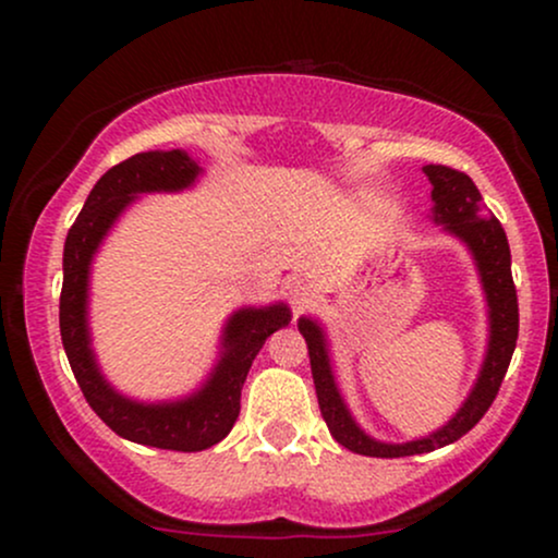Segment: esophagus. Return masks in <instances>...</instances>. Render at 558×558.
I'll return each instance as SVG.
<instances>
[{"instance_id":"34e87169","label":"esophagus","mask_w":558,"mask_h":558,"mask_svg":"<svg viewBox=\"0 0 558 558\" xmlns=\"http://www.w3.org/2000/svg\"><path fill=\"white\" fill-rule=\"evenodd\" d=\"M286 299L293 306V312H301L312 299V286L304 278H293L286 283Z\"/></svg>"}]
</instances>
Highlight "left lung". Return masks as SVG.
Segmentation results:
<instances>
[{
  "label": "left lung",
  "instance_id": "8db88e82",
  "mask_svg": "<svg viewBox=\"0 0 558 558\" xmlns=\"http://www.w3.org/2000/svg\"><path fill=\"white\" fill-rule=\"evenodd\" d=\"M422 170H425L427 181L433 183V220L444 226L446 233L457 235L470 248L472 259L477 265L480 283H483L485 301H488V351H485L483 369H480L472 393L466 396L462 409L440 430L425 435V438L407 440V444H383V440H375L373 435L364 433L345 409L341 390H338L336 377H332L325 330L319 328L317 319L301 317L299 332L304 336L306 349H310L312 377H315L323 420L328 422V430L338 444L349 448V451L362 453V457H414V453L444 448L462 438L464 433H470L496 399L506 369H509L511 354H514L517 332H520V306H517V288L514 280H511V252L501 222L485 209L483 196H480L477 185L472 183L470 175L446 168V165H425Z\"/></svg>",
  "mask_w": 558,
  "mask_h": 558
}]
</instances>
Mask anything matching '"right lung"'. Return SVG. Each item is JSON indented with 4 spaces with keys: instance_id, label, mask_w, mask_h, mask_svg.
<instances>
[{
    "instance_id": "1",
    "label": "right lung",
    "mask_w": 558,
    "mask_h": 558,
    "mask_svg": "<svg viewBox=\"0 0 558 558\" xmlns=\"http://www.w3.org/2000/svg\"><path fill=\"white\" fill-rule=\"evenodd\" d=\"M198 172L202 168L183 149L141 151L107 170L68 230L60 293L62 345L88 407L120 438L189 453L220 444L235 425L248 367L267 338L291 323V310L278 301L233 312L222 330L220 360L204 386L185 399L144 403L118 393L96 364L88 336V275L99 243L138 194L183 191L196 183Z\"/></svg>"
}]
</instances>
